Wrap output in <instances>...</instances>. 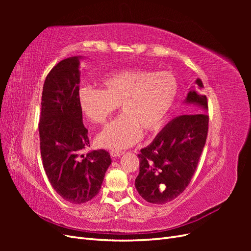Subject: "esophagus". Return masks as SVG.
Here are the masks:
<instances>
[{
    "label": "esophagus",
    "instance_id": "esophagus-1",
    "mask_svg": "<svg viewBox=\"0 0 251 251\" xmlns=\"http://www.w3.org/2000/svg\"><path fill=\"white\" fill-rule=\"evenodd\" d=\"M124 154V151H110V155L112 156V157H120L121 155Z\"/></svg>",
    "mask_w": 251,
    "mask_h": 251
}]
</instances>
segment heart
<instances>
[{
  "label": "heart",
  "mask_w": 251,
  "mask_h": 251,
  "mask_svg": "<svg viewBox=\"0 0 251 251\" xmlns=\"http://www.w3.org/2000/svg\"><path fill=\"white\" fill-rule=\"evenodd\" d=\"M103 90H80L79 104L93 124L102 125L118 105L121 116L98 133L100 147L113 151L130 148L140 141L142 130L155 132L168 117L177 94V80L170 72L126 69L101 79Z\"/></svg>",
  "instance_id": "b5f03b06"
}]
</instances>
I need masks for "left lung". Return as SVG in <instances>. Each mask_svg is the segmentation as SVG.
Listing matches in <instances>:
<instances>
[{"label":"left lung","instance_id":"obj_1","mask_svg":"<svg viewBox=\"0 0 251 251\" xmlns=\"http://www.w3.org/2000/svg\"><path fill=\"white\" fill-rule=\"evenodd\" d=\"M201 79L187 92L185 104L199 113L175 117L138 154L139 175L135 187L151 204H165L183 193L196 172L208 131L207 98L199 93Z\"/></svg>","mask_w":251,"mask_h":251}]
</instances>
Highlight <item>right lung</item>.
Returning <instances> with one entry per match:
<instances>
[{"mask_svg":"<svg viewBox=\"0 0 251 251\" xmlns=\"http://www.w3.org/2000/svg\"><path fill=\"white\" fill-rule=\"evenodd\" d=\"M63 59L47 75L43 87L39 124L44 170L54 191L72 204H81L100 193L112 160L104 150L90 147L79 104L80 59Z\"/></svg>","mask_w":251,"mask_h":251,"instance_id":"obj_1","label":"right lung"}]
</instances>
